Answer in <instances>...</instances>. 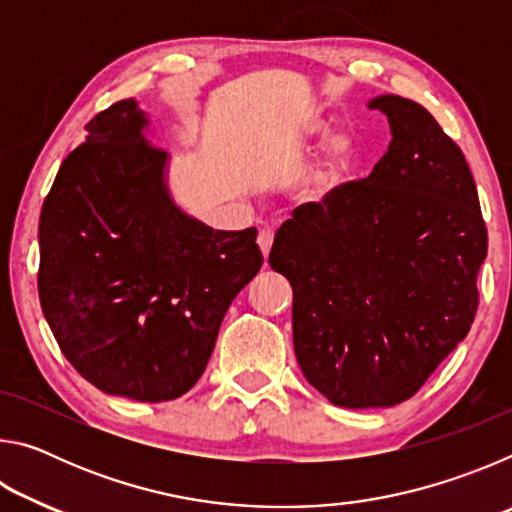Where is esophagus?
Instances as JSON below:
<instances>
[{"label":"esophagus","mask_w":512,"mask_h":512,"mask_svg":"<svg viewBox=\"0 0 512 512\" xmlns=\"http://www.w3.org/2000/svg\"><path fill=\"white\" fill-rule=\"evenodd\" d=\"M257 244H259V248H262V255L268 257V253H271V246H273V230L271 228L259 230Z\"/></svg>","instance_id":"34e87169"}]
</instances>
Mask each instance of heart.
Instances as JSON below:
<instances>
[{"instance_id":"1","label":"heart","mask_w":512,"mask_h":512,"mask_svg":"<svg viewBox=\"0 0 512 512\" xmlns=\"http://www.w3.org/2000/svg\"><path fill=\"white\" fill-rule=\"evenodd\" d=\"M329 133L332 126L320 117H311L302 126V137L307 142H323L298 176L296 194L305 203H327L341 192L361 164V151L352 133Z\"/></svg>"}]
</instances>
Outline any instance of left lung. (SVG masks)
<instances>
[{"label":"left lung","mask_w":512,"mask_h":512,"mask_svg":"<svg viewBox=\"0 0 512 512\" xmlns=\"http://www.w3.org/2000/svg\"><path fill=\"white\" fill-rule=\"evenodd\" d=\"M393 140L368 178L296 207L268 264L293 289V348L311 386L345 409L420 391L476 314L488 255L465 155L420 103L381 94Z\"/></svg>","instance_id":"left-lung-1"}]
</instances>
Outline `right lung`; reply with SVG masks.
Masks as SVG:
<instances>
[{"label":"right lung","mask_w":512,"mask_h":512,"mask_svg":"<svg viewBox=\"0 0 512 512\" xmlns=\"http://www.w3.org/2000/svg\"><path fill=\"white\" fill-rule=\"evenodd\" d=\"M135 99L99 112L40 214L38 293L60 350L108 395L167 402L201 379L221 320L264 264L257 230L173 203L169 153Z\"/></svg>","instance_id":"obj_1"}]
</instances>
